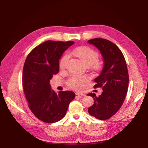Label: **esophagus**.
Masks as SVG:
<instances>
[{"label": "esophagus", "instance_id": "34e87169", "mask_svg": "<svg viewBox=\"0 0 148 148\" xmlns=\"http://www.w3.org/2000/svg\"><path fill=\"white\" fill-rule=\"evenodd\" d=\"M75 95H78L79 97H82V96H85V95H86L84 94H83V93H81V92H76L75 93Z\"/></svg>", "mask_w": 148, "mask_h": 148}]
</instances>
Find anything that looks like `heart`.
<instances>
[{"label": "heart", "mask_w": 148, "mask_h": 148, "mask_svg": "<svg viewBox=\"0 0 148 148\" xmlns=\"http://www.w3.org/2000/svg\"><path fill=\"white\" fill-rule=\"evenodd\" d=\"M73 53L78 57L86 65H92L98 67L99 65L98 60V53L88 47H79L73 51ZM69 58L68 54H66L60 60L59 66L60 68L66 67ZM87 79L80 76H73L69 79L68 84L70 88L74 89L80 90L83 88V83L87 81Z\"/></svg>", "instance_id": "heart-1"}]
</instances>
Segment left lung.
<instances>
[{
    "label": "left lung",
    "mask_w": 148,
    "mask_h": 148,
    "mask_svg": "<svg viewBox=\"0 0 148 148\" xmlns=\"http://www.w3.org/2000/svg\"><path fill=\"white\" fill-rule=\"evenodd\" d=\"M88 42L98 49L104 60L102 71L94 80V87H102L103 91L98 97L94 93L87 94L94 99L88 112L98 119L106 120L119 110L125 98L129 82L127 66L122 51L111 41L94 38Z\"/></svg>",
    "instance_id": "1"
}]
</instances>
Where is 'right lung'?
Here are the masks:
<instances>
[{
    "label": "right lung",
    "instance_id": "right-lung-1",
    "mask_svg": "<svg viewBox=\"0 0 148 148\" xmlns=\"http://www.w3.org/2000/svg\"><path fill=\"white\" fill-rule=\"evenodd\" d=\"M73 41H47L28 54L23 69V87L29 107L40 120L56 122L66 114L70 102L75 98L72 91L51 88L50 80L59 69V59Z\"/></svg>",
    "mask_w": 148,
    "mask_h": 148
}]
</instances>
